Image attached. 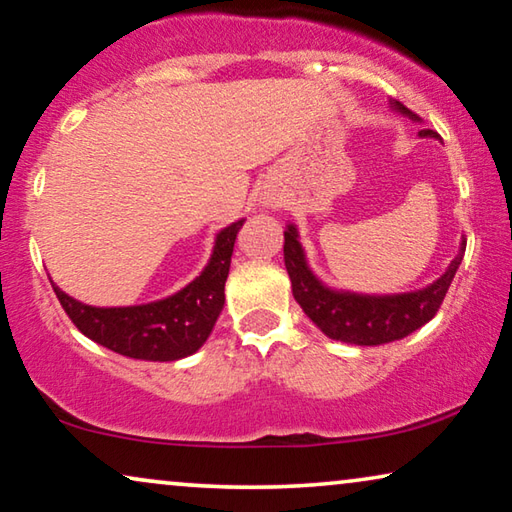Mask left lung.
I'll use <instances>...</instances> for the list:
<instances>
[{
    "mask_svg": "<svg viewBox=\"0 0 512 512\" xmlns=\"http://www.w3.org/2000/svg\"><path fill=\"white\" fill-rule=\"evenodd\" d=\"M395 113L409 117L411 122H420L409 108L399 101H390ZM420 138H439L432 129H420ZM466 240L459 242L457 256L450 261L446 272L439 279L418 291L406 293H355L344 288L328 286L318 274L309 268L305 247L300 242V233L295 224H288L284 231V263L291 277L293 298L298 300L302 311L314 321L325 337L337 339L355 346H381L404 339L411 332L432 321L446 298L455 272L464 258Z\"/></svg>",
    "mask_w": 512,
    "mask_h": 512,
    "instance_id": "left-lung-1",
    "label": "left lung"
}]
</instances>
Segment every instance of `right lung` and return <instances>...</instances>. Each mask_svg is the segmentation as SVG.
Here are the masks:
<instances>
[{
    "mask_svg": "<svg viewBox=\"0 0 512 512\" xmlns=\"http://www.w3.org/2000/svg\"><path fill=\"white\" fill-rule=\"evenodd\" d=\"M242 224L244 219H238L221 228L201 274L168 298L145 305L94 307L71 298L53 279L50 284L76 328L92 342L136 360H182L207 342L224 309V286Z\"/></svg>",
    "mask_w": 512,
    "mask_h": 512,
    "instance_id": "obj_1",
    "label": "right lung"
}]
</instances>
